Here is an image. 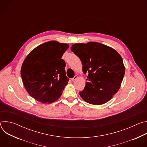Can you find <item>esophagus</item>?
<instances>
[{
	"instance_id": "esophagus-1",
	"label": "esophagus",
	"mask_w": 147,
	"mask_h": 147,
	"mask_svg": "<svg viewBox=\"0 0 147 147\" xmlns=\"http://www.w3.org/2000/svg\"><path fill=\"white\" fill-rule=\"evenodd\" d=\"M77 78H78V76H75L73 78H71V80H72V81H74V80H76Z\"/></svg>"
}]
</instances>
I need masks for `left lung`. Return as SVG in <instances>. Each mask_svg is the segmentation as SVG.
Instances as JSON below:
<instances>
[{"mask_svg":"<svg viewBox=\"0 0 147 147\" xmlns=\"http://www.w3.org/2000/svg\"><path fill=\"white\" fill-rule=\"evenodd\" d=\"M71 50L81 60L83 73H88L84 90L80 92L82 99L95 105L111 100L119 91L125 74L119 53L96 42L75 44Z\"/></svg>","mask_w":147,"mask_h":147,"instance_id":"8db88e82","label":"left lung"}]
</instances>
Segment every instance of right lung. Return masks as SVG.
I'll list each match as a JSON object with an SVG mask.
<instances>
[{
    "mask_svg": "<svg viewBox=\"0 0 147 147\" xmlns=\"http://www.w3.org/2000/svg\"><path fill=\"white\" fill-rule=\"evenodd\" d=\"M69 48L67 44L52 40L34 49L24 60L21 76L31 96L43 103H51L62 94L69 78L66 63L61 57Z\"/></svg>",
    "mask_w": 147,
    "mask_h": 147,
    "instance_id": "add662e5",
    "label": "right lung"
}]
</instances>
